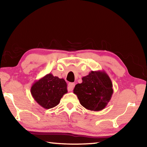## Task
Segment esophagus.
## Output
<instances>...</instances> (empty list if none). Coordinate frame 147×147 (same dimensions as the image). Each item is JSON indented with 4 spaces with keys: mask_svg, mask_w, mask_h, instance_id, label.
<instances>
[{
    "mask_svg": "<svg viewBox=\"0 0 147 147\" xmlns=\"http://www.w3.org/2000/svg\"><path fill=\"white\" fill-rule=\"evenodd\" d=\"M74 86H75V83H69L68 84V90L69 92H71L73 90Z\"/></svg>",
    "mask_w": 147,
    "mask_h": 147,
    "instance_id": "1",
    "label": "esophagus"
}]
</instances>
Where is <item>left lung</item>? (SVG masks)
Segmentation results:
<instances>
[{
    "mask_svg": "<svg viewBox=\"0 0 147 147\" xmlns=\"http://www.w3.org/2000/svg\"><path fill=\"white\" fill-rule=\"evenodd\" d=\"M73 90L81 105L90 111L103 110L113 94V85L108 74L104 71H92Z\"/></svg>",
    "mask_w": 147,
    "mask_h": 147,
    "instance_id": "8db88e82",
    "label": "left lung"
}]
</instances>
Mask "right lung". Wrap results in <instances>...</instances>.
<instances>
[{"label":"right lung","instance_id":"1","mask_svg":"<svg viewBox=\"0 0 147 147\" xmlns=\"http://www.w3.org/2000/svg\"><path fill=\"white\" fill-rule=\"evenodd\" d=\"M67 86L64 79L49 73L33 84L31 93L41 107L49 109L59 104L61 98L67 93Z\"/></svg>","mask_w":147,"mask_h":147}]
</instances>
